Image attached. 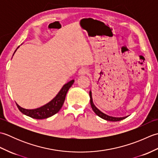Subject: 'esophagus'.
<instances>
[{
	"label": "esophagus",
	"mask_w": 158,
	"mask_h": 158,
	"mask_svg": "<svg viewBox=\"0 0 158 158\" xmlns=\"http://www.w3.org/2000/svg\"><path fill=\"white\" fill-rule=\"evenodd\" d=\"M88 73V70L85 68H82L79 70V75H85Z\"/></svg>",
	"instance_id": "obj_1"
}]
</instances>
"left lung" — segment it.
<instances>
[{"mask_svg": "<svg viewBox=\"0 0 158 158\" xmlns=\"http://www.w3.org/2000/svg\"><path fill=\"white\" fill-rule=\"evenodd\" d=\"M89 97H90V105H91V106L94 110V112L97 115L99 116L100 117H101L102 119H105L106 121H110V122H118V121L124 119L127 117L126 116V117H112V116H109L108 115H106V114L100 111V110L94 105V104L93 102L91 90L89 91Z\"/></svg>", "mask_w": 158, "mask_h": 158, "instance_id": "obj_1", "label": "left lung"}]
</instances>
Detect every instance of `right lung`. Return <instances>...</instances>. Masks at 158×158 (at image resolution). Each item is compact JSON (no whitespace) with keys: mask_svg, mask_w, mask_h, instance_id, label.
Returning a JSON list of instances; mask_svg holds the SVG:
<instances>
[{"mask_svg":"<svg viewBox=\"0 0 158 158\" xmlns=\"http://www.w3.org/2000/svg\"><path fill=\"white\" fill-rule=\"evenodd\" d=\"M16 50L15 52H16ZM14 53H13V54H14ZM74 81H75V80H71V81H70L69 82L64 85L62 89L60 90V92H58V94L54 98L52 99L51 101L48 102V104L39 107V108L35 109H26L19 106L18 104L16 103L17 106H18L19 110L23 114L31 117L32 118L37 119L48 118V117L55 115V114L58 113L60 110V109L62 108L63 104L64 102L67 92H68V90L69 89L70 87L72 86Z\"/></svg>","mask_w":158,"mask_h":158,"instance_id":"obj_1","label":"right lung"}]
</instances>
